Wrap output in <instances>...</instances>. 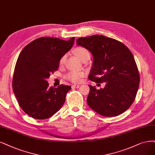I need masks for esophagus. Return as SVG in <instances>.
I'll return each mask as SVG.
<instances>
[{"mask_svg": "<svg viewBox=\"0 0 155 155\" xmlns=\"http://www.w3.org/2000/svg\"><path fill=\"white\" fill-rule=\"evenodd\" d=\"M72 87H73V88H77V89H78V88H79V87H80V85L74 84V85H72Z\"/></svg>", "mask_w": 155, "mask_h": 155, "instance_id": "1", "label": "esophagus"}]
</instances>
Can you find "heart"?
<instances>
[{"label": "heart", "mask_w": 155, "mask_h": 155, "mask_svg": "<svg viewBox=\"0 0 155 155\" xmlns=\"http://www.w3.org/2000/svg\"><path fill=\"white\" fill-rule=\"evenodd\" d=\"M74 52L75 55L77 56L79 59L82 60L84 57L87 55H89V51L87 50L83 47H77L74 50ZM65 60V56H63L61 57L60 60V64H62ZM84 73L82 71H70L66 74V78H68L70 81H72L73 82H79L81 81L82 77L84 76Z\"/></svg>", "instance_id": "b5f03b06"}]
</instances>
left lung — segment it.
Returning <instances> with one entry per match:
<instances>
[{
	"label": "left lung",
	"instance_id": "8db88e82",
	"mask_svg": "<svg viewBox=\"0 0 155 155\" xmlns=\"http://www.w3.org/2000/svg\"><path fill=\"white\" fill-rule=\"evenodd\" d=\"M77 45L93 55L89 79L105 83V87L98 90L89 85L88 105L106 117L125 112L134 101L140 82L138 68L130 50L117 40L101 35L80 38Z\"/></svg>",
	"mask_w": 155,
	"mask_h": 155
}]
</instances>
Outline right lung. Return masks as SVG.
<instances>
[{
    "label": "right lung",
    "mask_w": 155,
    "mask_h": 155,
    "mask_svg": "<svg viewBox=\"0 0 155 155\" xmlns=\"http://www.w3.org/2000/svg\"><path fill=\"white\" fill-rule=\"evenodd\" d=\"M68 41L43 37L28 43L17 59L13 78V92L20 107L28 116L45 119L53 116L64 104L71 86L49 87L47 79L58 70L61 57L73 45Z\"/></svg>",
    "instance_id": "obj_1"
}]
</instances>
